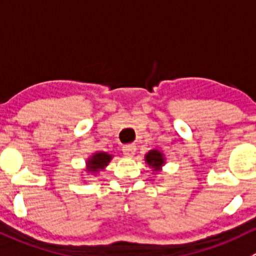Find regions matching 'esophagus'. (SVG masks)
<instances>
[{
	"instance_id": "34e87169",
	"label": "esophagus",
	"mask_w": 256,
	"mask_h": 256,
	"mask_svg": "<svg viewBox=\"0 0 256 256\" xmlns=\"http://www.w3.org/2000/svg\"><path fill=\"white\" fill-rule=\"evenodd\" d=\"M122 152L126 158H132L136 152L135 145H125L122 148Z\"/></svg>"
}]
</instances>
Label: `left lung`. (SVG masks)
I'll list each match as a JSON object with an SVG mask.
<instances>
[{
  "label": "left lung",
  "instance_id": "obj_1",
  "mask_svg": "<svg viewBox=\"0 0 256 256\" xmlns=\"http://www.w3.org/2000/svg\"><path fill=\"white\" fill-rule=\"evenodd\" d=\"M145 161L152 168V171L158 172V171H161L162 166L165 165V156H164L162 151L154 148V150H150L146 154Z\"/></svg>",
  "mask_w": 256,
  "mask_h": 256
}]
</instances>
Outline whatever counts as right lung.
Masks as SVG:
<instances>
[{
    "label": "right lung",
    "mask_w": 256,
    "mask_h": 256,
    "mask_svg": "<svg viewBox=\"0 0 256 256\" xmlns=\"http://www.w3.org/2000/svg\"><path fill=\"white\" fill-rule=\"evenodd\" d=\"M112 158V155L108 152H104V151H98V152H94L90 158H88L86 160V172L91 174V175H96L98 172H100L101 170L106 168L108 165V162Z\"/></svg>",
    "instance_id": "add662e5"
}]
</instances>
